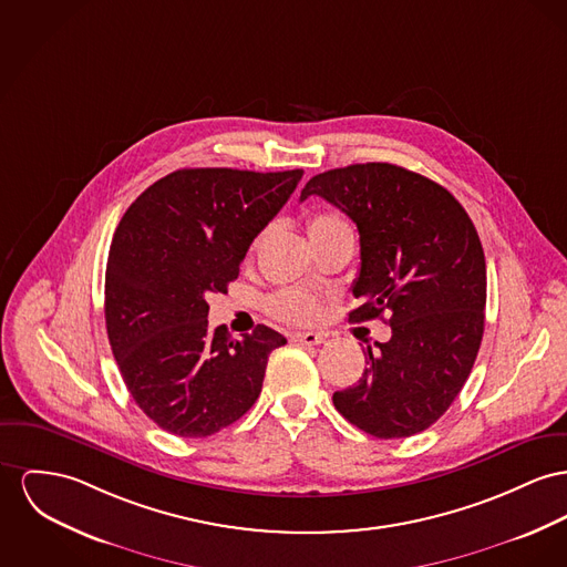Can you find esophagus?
I'll use <instances>...</instances> for the list:
<instances>
[{"label": "esophagus", "instance_id": "obj_1", "mask_svg": "<svg viewBox=\"0 0 567 567\" xmlns=\"http://www.w3.org/2000/svg\"><path fill=\"white\" fill-rule=\"evenodd\" d=\"M290 340L302 343V346H318V343H324V341H327V336H324V333L307 331V333H292Z\"/></svg>", "mask_w": 567, "mask_h": 567}]
</instances>
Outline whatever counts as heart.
Masks as SVG:
<instances>
[{
	"mask_svg": "<svg viewBox=\"0 0 567 567\" xmlns=\"http://www.w3.org/2000/svg\"><path fill=\"white\" fill-rule=\"evenodd\" d=\"M346 229L348 226L341 221L338 215H331V213H313L307 219V234H309L311 243H318L322 238H329V236L340 234ZM256 245H258V240H254L251 251L256 249ZM266 307L272 318L288 322V324H309L316 320V316L320 311L318 301L302 290H281L268 299Z\"/></svg>",
	"mask_w": 567,
	"mask_h": 567,
	"instance_id": "1",
	"label": "heart"
}]
</instances>
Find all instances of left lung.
Here are the masks:
<instances>
[{"instance_id": "left-lung-1", "label": "left lung", "mask_w": 567, "mask_h": 567, "mask_svg": "<svg viewBox=\"0 0 567 567\" xmlns=\"http://www.w3.org/2000/svg\"><path fill=\"white\" fill-rule=\"evenodd\" d=\"M320 195L359 229L361 268L348 322L391 313V340L368 346L365 372L333 393L352 425L404 439L445 415L480 352L486 258L466 210L434 181L391 163H357L313 176Z\"/></svg>"}]
</instances>
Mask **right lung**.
<instances>
[{
    "mask_svg": "<svg viewBox=\"0 0 567 567\" xmlns=\"http://www.w3.org/2000/svg\"><path fill=\"white\" fill-rule=\"evenodd\" d=\"M302 169H178L156 181L115 227L105 272V322L135 404L183 439L210 436L262 391L268 354L286 338L265 324L231 340L208 327L254 238L281 210Z\"/></svg>",
    "mask_w": 567,
    "mask_h": 567,
    "instance_id": "1",
    "label": "right lung"
}]
</instances>
